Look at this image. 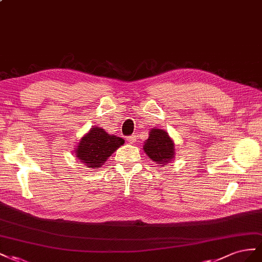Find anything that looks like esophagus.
Masks as SVG:
<instances>
[{"label":"esophagus","mask_w":262,"mask_h":262,"mask_svg":"<svg viewBox=\"0 0 262 262\" xmlns=\"http://www.w3.org/2000/svg\"><path fill=\"white\" fill-rule=\"evenodd\" d=\"M126 139H127V141H128V143L134 144V143H135V141L137 140V135H132V136H128V137H127Z\"/></svg>","instance_id":"esophagus-1"}]
</instances>
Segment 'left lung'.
Returning <instances> with one entry per match:
<instances>
[{
  "label": "left lung",
  "mask_w": 262,
  "mask_h": 262,
  "mask_svg": "<svg viewBox=\"0 0 262 262\" xmlns=\"http://www.w3.org/2000/svg\"><path fill=\"white\" fill-rule=\"evenodd\" d=\"M144 150L147 156L157 164L168 163L174 157V144L162 129L152 128L146 140ZM164 166V164H163Z\"/></svg>",
  "instance_id": "1"
}]
</instances>
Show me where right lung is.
Here are the masks:
<instances>
[{
    "label": "right lung",
    "instance_id": "right-lung-1",
    "mask_svg": "<svg viewBox=\"0 0 262 262\" xmlns=\"http://www.w3.org/2000/svg\"><path fill=\"white\" fill-rule=\"evenodd\" d=\"M124 145V139L116 137L94 127L79 143L76 156L88 168H100L118 147Z\"/></svg>",
    "mask_w": 262,
    "mask_h": 262
}]
</instances>
